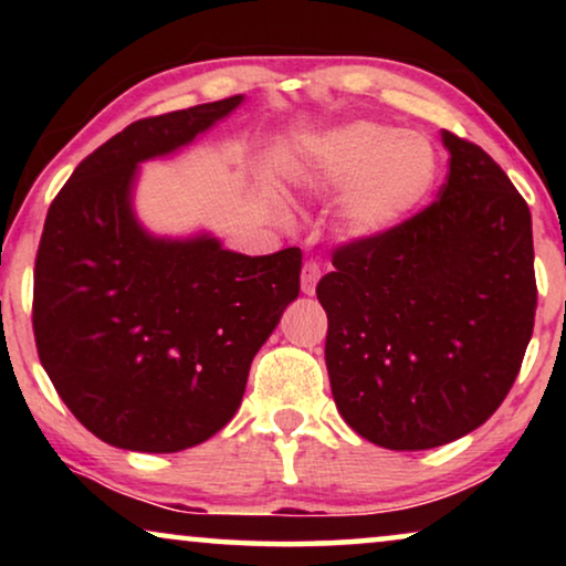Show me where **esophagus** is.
<instances>
[{"mask_svg": "<svg viewBox=\"0 0 566 566\" xmlns=\"http://www.w3.org/2000/svg\"><path fill=\"white\" fill-rule=\"evenodd\" d=\"M319 277H322L319 262L316 260L304 262V270H301V291L312 296V293L316 291V283H319Z\"/></svg>", "mask_w": 566, "mask_h": 566, "instance_id": "esophagus-1", "label": "esophagus"}]
</instances>
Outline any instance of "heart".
<instances>
[{
  "instance_id": "obj_1",
  "label": "heart",
  "mask_w": 566,
  "mask_h": 566,
  "mask_svg": "<svg viewBox=\"0 0 566 566\" xmlns=\"http://www.w3.org/2000/svg\"><path fill=\"white\" fill-rule=\"evenodd\" d=\"M316 196L337 198V227L353 239H381L407 227L440 180L436 144L417 130L350 120L324 130L293 165Z\"/></svg>"
}]
</instances>
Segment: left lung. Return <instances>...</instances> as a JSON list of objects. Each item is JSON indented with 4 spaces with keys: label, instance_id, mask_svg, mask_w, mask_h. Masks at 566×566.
Masks as SVG:
<instances>
[{
    "label": "left lung",
    "instance_id": "obj_1",
    "mask_svg": "<svg viewBox=\"0 0 566 566\" xmlns=\"http://www.w3.org/2000/svg\"><path fill=\"white\" fill-rule=\"evenodd\" d=\"M443 146L436 203L389 237L339 244L316 285L335 405L389 451L446 446L490 420L533 335L528 203L482 146L451 130Z\"/></svg>",
    "mask_w": 566,
    "mask_h": 566
}]
</instances>
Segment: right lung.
<instances>
[{"label": "right lung", "instance_id": "1", "mask_svg": "<svg viewBox=\"0 0 566 566\" xmlns=\"http://www.w3.org/2000/svg\"><path fill=\"white\" fill-rule=\"evenodd\" d=\"M242 99L130 123L80 161L45 216L38 358L76 420L115 448L175 453L216 436L298 296V247L247 258L208 234L159 239L130 206L138 161L190 144Z\"/></svg>", "mask_w": 566, "mask_h": 566}]
</instances>
